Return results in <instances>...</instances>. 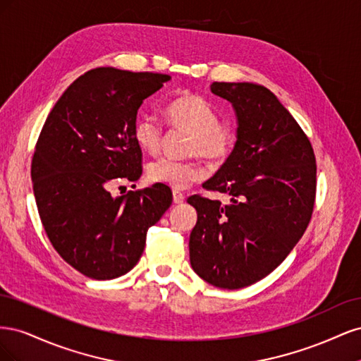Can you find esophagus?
Returning a JSON list of instances; mask_svg holds the SVG:
<instances>
[{
  "mask_svg": "<svg viewBox=\"0 0 361 361\" xmlns=\"http://www.w3.org/2000/svg\"><path fill=\"white\" fill-rule=\"evenodd\" d=\"M183 200H185V195H183L182 192L174 190V191H173V202L176 203V204H180V203H183Z\"/></svg>",
  "mask_w": 361,
  "mask_h": 361,
  "instance_id": "1",
  "label": "esophagus"
}]
</instances>
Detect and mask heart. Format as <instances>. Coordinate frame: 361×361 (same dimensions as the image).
I'll list each match as a JSON object with an SVG mask.
<instances>
[{
  "label": "heart",
  "mask_w": 361,
  "mask_h": 361,
  "mask_svg": "<svg viewBox=\"0 0 361 361\" xmlns=\"http://www.w3.org/2000/svg\"><path fill=\"white\" fill-rule=\"evenodd\" d=\"M164 114L170 125L192 135L191 155H200L211 162H223L232 154L235 147L233 130L220 125V116L204 97L192 93L179 94L167 102ZM133 135L143 152L157 154L159 150L162 129L154 116H138ZM147 176L152 182L169 185L174 190H185L204 178V169L197 161L161 158L150 164Z\"/></svg>",
  "instance_id": "b5f03b06"
}]
</instances>
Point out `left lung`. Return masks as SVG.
<instances>
[{"label":"left lung","instance_id":"obj_1","mask_svg":"<svg viewBox=\"0 0 361 361\" xmlns=\"http://www.w3.org/2000/svg\"><path fill=\"white\" fill-rule=\"evenodd\" d=\"M236 116V143L203 183L231 195H192L190 262L212 286L241 289L267 277L297 245L313 212L316 161L309 138L277 96L255 82H212Z\"/></svg>","mask_w":361,"mask_h":361}]
</instances>
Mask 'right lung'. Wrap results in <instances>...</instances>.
Masks as SVG:
<instances>
[{
  "label": "right lung",
  "mask_w": 361,
  "mask_h": 361,
  "mask_svg": "<svg viewBox=\"0 0 361 361\" xmlns=\"http://www.w3.org/2000/svg\"><path fill=\"white\" fill-rule=\"evenodd\" d=\"M170 75L97 68L81 75L51 110L31 164L36 204L57 253L81 274L111 280L140 260L150 226L173 200L152 185L113 197L116 182L141 176L133 129L138 108Z\"/></svg>",
  "instance_id": "1"
}]
</instances>
